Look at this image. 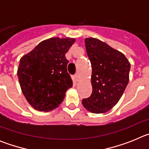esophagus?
Wrapping results in <instances>:
<instances>
[{
	"label": "esophagus",
	"mask_w": 149,
	"mask_h": 149,
	"mask_svg": "<svg viewBox=\"0 0 149 149\" xmlns=\"http://www.w3.org/2000/svg\"><path fill=\"white\" fill-rule=\"evenodd\" d=\"M74 80H75V81H77V82H78L79 80H80V77H79L78 74H75L74 75Z\"/></svg>",
	"instance_id": "1"
}]
</instances>
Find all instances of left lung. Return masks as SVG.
<instances>
[{"label": "left lung", "mask_w": 149, "mask_h": 149, "mask_svg": "<svg viewBox=\"0 0 149 149\" xmlns=\"http://www.w3.org/2000/svg\"><path fill=\"white\" fill-rule=\"evenodd\" d=\"M86 53L92 65L93 93L82 101L93 113H104L119 101L129 81L131 63L126 56L95 38H86Z\"/></svg>", "instance_id": "8db88e82"}]
</instances>
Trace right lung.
<instances>
[{
    "label": "right lung",
    "instance_id": "add662e5",
    "mask_svg": "<svg viewBox=\"0 0 149 149\" xmlns=\"http://www.w3.org/2000/svg\"><path fill=\"white\" fill-rule=\"evenodd\" d=\"M73 38L52 37L24 55L17 74L23 95L35 110L48 112L58 107L72 86L65 54Z\"/></svg>",
    "mask_w": 149,
    "mask_h": 149
}]
</instances>
